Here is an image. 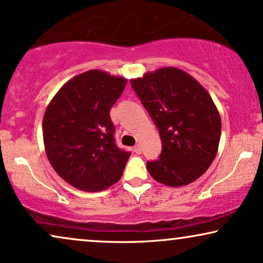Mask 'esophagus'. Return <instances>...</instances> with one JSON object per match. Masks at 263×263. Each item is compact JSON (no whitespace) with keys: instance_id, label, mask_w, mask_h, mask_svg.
Wrapping results in <instances>:
<instances>
[{"instance_id":"34e87169","label":"esophagus","mask_w":263,"mask_h":263,"mask_svg":"<svg viewBox=\"0 0 263 263\" xmlns=\"http://www.w3.org/2000/svg\"><path fill=\"white\" fill-rule=\"evenodd\" d=\"M134 152L138 153V155H140V153H141V147H140L139 144H136V145L134 146Z\"/></svg>"}]
</instances>
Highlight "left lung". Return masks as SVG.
Returning a JSON list of instances; mask_svg holds the SVG:
<instances>
[{"instance_id":"left-lung-1","label":"left lung","mask_w":263,"mask_h":263,"mask_svg":"<svg viewBox=\"0 0 263 263\" xmlns=\"http://www.w3.org/2000/svg\"><path fill=\"white\" fill-rule=\"evenodd\" d=\"M162 140L157 161L147 170L157 182L186 186L202 176L215 159L221 117L198 81L176 67H162L130 80Z\"/></svg>"}]
</instances>
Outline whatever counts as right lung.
<instances>
[{"label":"right lung","instance_id":"obj_1","mask_svg":"<svg viewBox=\"0 0 263 263\" xmlns=\"http://www.w3.org/2000/svg\"><path fill=\"white\" fill-rule=\"evenodd\" d=\"M127 78L89 70L64 84L46 108L42 123L46 155L71 186L86 192L118 181L130 152L116 145L110 110Z\"/></svg>","mask_w":263,"mask_h":263}]
</instances>
